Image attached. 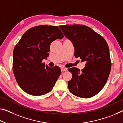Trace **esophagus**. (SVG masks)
I'll use <instances>...</instances> for the list:
<instances>
[{
  "instance_id": "obj_1",
  "label": "esophagus",
  "mask_w": 123,
  "mask_h": 123,
  "mask_svg": "<svg viewBox=\"0 0 123 123\" xmlns=\"http://www.w3.org/2000/svg\"><path fill=\"white\" fill-rule=\"evenodd\" d=\"M67 68H64V67H62L61 68V71H62V72H64V71H67Z\"/></svg>"
}]
</instances>
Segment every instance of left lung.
<instances>
[{
  "label": "left lung",
  "mask_w": 123,
  "mask_h": 123,
  "mask_svg": "<svg viewBox=\"0 0 123 123\" xmlns=\"http://www.w3.org/2000/svg\"><path fill=\"white\" fill-rule=\"evenodd\" d=\"M59 27L73 42L75 57L86 62L82 71L76 68L68 69L73 75L68 82L69 90L79 97H93L105 86L111 72L112 64L107 43L102 36L85 25H68Z\"/></svg>",
  "instance_id": "left-lung-1"
}]
</instances>
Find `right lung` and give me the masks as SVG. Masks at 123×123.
Wrapping results in <instances>:
<instances>
[{"instance_id":"1","label":"right lung","mask_w":123,"mask_h":123,"mask_svg":"<svg viewBox=\"0 0 123 123\" xmlns=\"http://www.w3.org/2000/svg\"><path fill=\"white\" fill-rule=\"evenodd\" d=\"M63 34L58 26L39 25L28 30L15 47L12 70L19 86L28 94L41 96L52 90L61 74L58 67H48L42 60L50 45Z\"/></svg>"}]
</instances>
